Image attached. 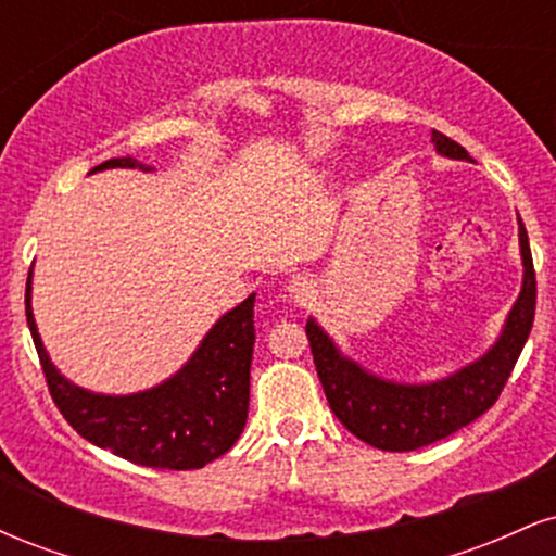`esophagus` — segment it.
<instances>
[{"instance_id":"34e87169","label":"esophagus","mask_w":556,"mask_h":556,"mask_svg":"<svg viewBox=\"0 0 556 556\" xmlns=\"http://www.w3.org/2000/svg\"><path fill=\"white\" fill-rule=\"evenodd\" d=\"M287 292H290V298L295 300V303H303V300L311 298V292H314V282H311L308 277H292L290 285H287Z\"/></svg>"}]
</instances>
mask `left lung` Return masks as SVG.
Masks as SVG:
<instances>
[{"instance_id": "1", "label": "left lung", "mask_w": 556, "mask_h": 556, "mask_svg": "<svg viewBox=\"0 0 556 556\" xmlns=\"http://www.w3.org/2000/svg\"><path fill=\"white\" fill-rule=\"evenodd\" d=\"M433 146L442 156L470 159L468 151L444 132L433 130ZM520 251L526 277L518 303L509 311L502 337L481 361L437 384H394L366 374L358 363L342 358L334 342L311 318L305 324L311 353L331 413L361 442L384 452H410L429 446L463 426L473 424L500 400L535 316V271L528 232L520 222Z\"/></svg>"}]
</instances>
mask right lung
I'll use <instances>...</instances> for the list:
<instances>
[{"label": "right lung", "mask_w": 556, "mask_h": 556, "mask_svg": "<svg viewBox=\"0 0 556 556\" xmlns=\"http://www.w3.org/2000/svg\"><path fill=\"white\" fill-rule=\"evenodd\" d=\"M138 167L136 159H110L91 172ZM256 295L242 300L214 324L180 374L149 392L110 397L70 384L52 366L30 311V277L25 285V318L34 337L43 379L56 410L83 439L146 468L193 470L232 450L248 418Z\"/></svg>", "instance_id": "obj_1"}]
</instances>
